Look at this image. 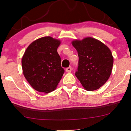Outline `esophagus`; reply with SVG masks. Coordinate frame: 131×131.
I'll return each instance as SVG.
<instances>
[{"mask_svg":"<svg viewBox=\"0 0 131 131\" xmlns=\"http://www.w3.org/2000/svg\"><path fill=\"white\" fill-rule=\"evenodd\" d=\"M71 70H72V69H71V67H69L66 69V71H67V73H70L71 71Z\"/></svg>","mask_w":131,"mask_h":131,"instance_id":"34e87169","label":"esophagus"}]
</instances>
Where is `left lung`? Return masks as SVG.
Wrapping results in <instances>:
<instances>
[{"mask_svg": "<svg viewBox=\"0 0 131 131\" xmlns=\"http://www.w3.org/2000/svg\"><path fill=\"white\" fill-rule=\"evenodd\" d=\"M77 50L79 66L75 75L89 91L99 89L110 78L113 65V57L107 46L91 37L71 42Z\"/></svg>", "mask_w": 131, "mask_h": 131, "instance_id": "obj_1", "label": "left lung"}]
</instances>
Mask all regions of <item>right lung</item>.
<instances>
[{
  "mask_svg": "<svg viewBox=\"0 0 131 131\" xmlns=\"http://www.w3.org/2000/svg\"><path fill=\"white\" fill-rule=\"evenodd\" d=\"M59 39L51 36L37 39L29 45L23 55V74L36 91L48 94L54 91L64 73L57 49Z\"/></svg>",
  "mask_w": 131,
  "mask_h": 131,
  "instance_id": "right-lung-1",
  "label": "right lung"
}]
</instances>
